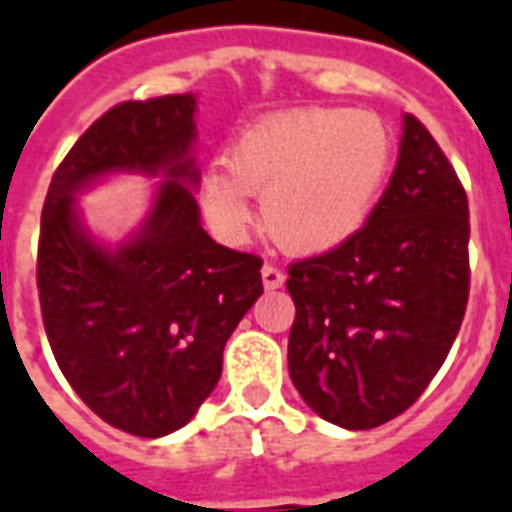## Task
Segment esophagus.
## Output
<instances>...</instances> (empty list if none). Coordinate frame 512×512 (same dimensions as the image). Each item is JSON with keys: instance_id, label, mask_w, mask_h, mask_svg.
Returning a JSON list of instances; mask_svg holds the SVG:
<instances>
[{"instance_id": "1", "label": "esophagus", "mask_w": 512, "mask_h": 512, "mask_svg": "<svg viewBox=\"0 0 512 512\" xmlns=\"http://www.w3.org/2000/svg\"><path fill=\"white\" fill-rule=\"evenodd\" d=\"M263 284L265 289H279L284 284V271H281L279 265L265 263L263 265Z\"/></svg>"}]
</instances>
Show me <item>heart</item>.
Listing matches in <instances>:
<instances>
[{"label": "heart", "instance_id": "heart-1", "mask_svg": "<svg viewBox=\"0 0 512 512\" xmlns=\"http://www.w3.org/2000/svg\"><path fill=\"white\" fill-rule=\"evenodd\" d=\"M388 167L390 135L377 116L308 108L239 132L228 159H215L201 177L199 199L225 236H241L252 220V193H265L273 239L327 249L364 223Z\"/></svg>", "mask_w": 512, "mask_h": 512}]
</instances>
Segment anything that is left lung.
Returning a JSON list of instances; mask_svg holds the SVG:
<instances>
[{
    "instance_id": "1",
    "label": "left lung",
    "mask_w": 512,
    "mask_h": 512,
    "mask_svg": "<svg viewBox=\"0 0 512 512\" xmlns=\"http://www.w3.org/2000/svg\"><path fill=\"white\" fill-rule=\"evenodd\" d=\"M468 193L417 116L396 172L356 233L289 265V377L348 430L404 414L449 356L470 295Z\"/></svg>"
}]
</instances>
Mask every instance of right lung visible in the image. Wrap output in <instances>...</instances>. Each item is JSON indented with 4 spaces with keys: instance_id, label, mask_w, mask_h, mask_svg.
<instances>
[{
    "instance_id": "obj_1",
    "label": "right lung",
    "mask_w": 512,
    "mask_h": 512,
    "mask_svg": "<svg viewBox=\"0 0 512 512\" xmlns=\"http://www.w3.org/2000/svg\"><path fill=\"white\" fill-rule=\"evenodd\" d=\"M193 111L191 95L108 108L58 164L42 207L36 289L52 356L100 420L140 438L191 420L220 380L225 342L263 295V260L209 239L180 185L199 183ZM114 169H164L171 180L139 239L106 253L70 201Z\"/></svg>"
}]
</instances>
